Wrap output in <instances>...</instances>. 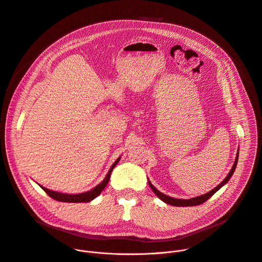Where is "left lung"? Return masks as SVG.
<instances>
[{
	"label": "left lung",
	"instance_id": "8db88e82",
	"mask_svg": "<svg viewBox=\"0 0 262 262\" xmlns=\"http://www.w3.org/2000/svg\"><path fill=\"white\" fill-rule=\"evenodd\" d=\"M237 161H238V150H237V155H236V158H235V162H234V164H233V166H232L230 172H229L228 175L226 176V178L224 179L217 186H215V188H214L213 190H211L210 192H208V193H206V194H204V195H201V196H199V197L192 198V199H176V198L169 197V196H167V195L161 193L159 190H157V189L155 188V186H154V184H152L150 181H149V179H148V184H149V186H150V188H151V190L154 191V193H155L162 201H164V202L167 203V204H170V205H173V206H195V205H200V204L204 203L206 200H208L215 192H217V191L222 188V186H223L224 184H226V183L229 181V179L231 178V176H232L233 173H234V170H235L236 165H237Z\"/></svg>",
	"mask_w": 262,
	"mask_h": 262
}]
</instances>
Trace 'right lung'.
Here are the masks:
<instances>
[{"instance_id": "obj_1", "label": "right lung", "mask_w": 262, "mask_h": 262, "mask_svg": "<svg viewBox=\"0 0 262 262\" xmlns=\"http://www.w3.org/2000/svg\"><path fill=\"white\" fill-rule=\"evenodd\" d=\"M121 157H119L115 163L112 165L111 169L108 170L106 176L104 177V179L98 184L96 185L95 188H93L92 190L88 191V192H85V193H81V194H64V193H59V192H55V191H51L47 188H43L42 185H40V188L50 196L52 197L53 199L57 200V201H60V202H69V203H81V202H90L91 200L95 199L101 192L102 190L105 188V185L107 184L108 180H110V176H111V173L112 171H113V169L115 168V166L118 164V162L120 161Z\"/></svg>"}]
</instances>
